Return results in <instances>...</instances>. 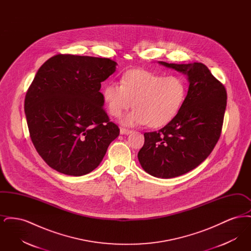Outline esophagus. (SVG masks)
<instances>
[{
  "label": "esophagus",
  "instance_id": "1",
  "mask_svg": "<svg viewBox=\"0 0 251 251\" xmlns=\"http://www.w3.org/2000/svg\"><path fill=\"white\" fill-rule=\"evenodd\" d=\"M131 132V130H128V129H125V128H120V134H129Z\"/></svg>",
  "mask_w": 251,
  "mask_h": 251
}]
</instances>
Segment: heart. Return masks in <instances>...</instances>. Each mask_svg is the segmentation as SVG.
<instances>
[{
  "instance_id": "b5f03b06",
  "label": "heart",
  "mask_w": 251,
  "mask_h": 251,
  "mask_svg": "<svg viewBox=\"0 0 251 251\" xmlns=\"http://www.w3.org/2000/svg\"><path fill=\"white\" fill-rule=\"evenodd\" d=\"M186 93L187 85L180 76H164L143 70L126 73L120 84L108 83L102 92L108 113L115 118H120L131 105L135 107L122 119V124L148 123L151 128L163 127L173 120L182 106Z\"/></svg>"
}]
</instances>
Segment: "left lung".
<instances>
[{"mask_svg": "<svg viewBox=\"0 0 251 251\" xmlns=\"http://www.w3.org/2000/svg\"><path fill=\"white\" fill-rule=\"evenodd\" d=\"M187 76L189 87L177 116L158 131L145 132L138 160L150 175L170 179L200 166L217 143L227 105V91L202 63L168 64Z\"/></svg>", "mask_w": 251, "mask_h": 251, "instance_id": "obj_1", "label": "left lung"}]
</instances>
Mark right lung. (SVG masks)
<instances>
[{
    "label": "right lung",
    "mask_w": 251,
    "mask_h": 251,
    "mask_svg": "<svg viewBox=\"0 0 251 251\" xmlns=\"http://www.w3.org/2000/svg\"><path fill=\"white\" fill-rule=\"evenodd\" d=\"M116 66L109 58L57 54L36 72L24 111L31 140L49 167L70 176L90 173L120 135L100 92Z\"/></svg>",
    "instance_id": "add662e5"
}]
</instances>
